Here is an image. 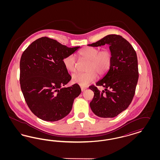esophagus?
I'll list each match as a JSON object with an SVG mask.
<instances>
[{
    "instance_id": "34e87169",
    "label": "esophagus",
    "mask_w": 160,
    "mask_h": 160,
    "mask_svg": "<svg viewBox=\"0 0 160 160\" xmlns=\"http://www.w3.org/2000/svg\"><path fill=\"white\" fill-rule=\"evenodd\" d=\"M80 88H81V90H82V92L84 91H85V90L86 89V87H83V86H81Z\"/></svg>"
}]
</instances>
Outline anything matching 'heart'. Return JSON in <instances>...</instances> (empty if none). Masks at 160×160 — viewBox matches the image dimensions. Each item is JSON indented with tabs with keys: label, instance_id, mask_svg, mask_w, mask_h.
Segmentation results:
<instances>
[{
	"label": "heart",
	"instance_id": "1",
	"mask_svg": "<svg viewBox=\"0 0 160 160\" xmlns=\"http://www.w3.org/2000/svg\"><path fill=\"white\" fill-rule=\"evenodd\" d=\"M80 56L87 61L86 72H77L72 76V80L82 86H86L93 83L99 76L106 74L111 67L112 53L108 49H100L97 47H86L79 53ZM65 68L69 72L76 70V58L74 54H69L63 59Z\"/></svg>",
	"mask_w": 160,
	"mask_h": 160
}]
</instances>
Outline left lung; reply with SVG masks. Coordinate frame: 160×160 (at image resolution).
I'll use <instances>...</instances> for the list:
<instances>
[{"instance_id": "obj_1", "label": "left lung", "mask_w": 160, "mask_h": 160, "mask_svg": "<svg viewBox=\"0 0 160 160\" xmlns=\"http://www.w3.org/2000/svg\"><path fill=\"white\" fill-rule=\"evenodd\" d=\"M108 44L112 62L106 75L96 85L105 88L101 92L94 85L89 88L94 92L90 107L101 118H114L126 110L135 94L138 79L137 54L132 46L118 35H108L96 42L88 44L98 47Z\"/></svg>"}]
</instances>
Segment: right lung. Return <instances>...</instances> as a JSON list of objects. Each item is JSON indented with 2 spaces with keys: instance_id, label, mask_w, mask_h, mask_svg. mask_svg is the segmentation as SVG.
<instances>
[{
  "instance_id": "1",
  "label": "right lung",
  "mask_w": 160,
  "mask_h": 160,
  "mask_svg": "<svg viewBox=\"0 0 160 160\" xmlns=\"http://www.w3.org/2000/svg\"><path fill=\"white\" fill-rule=\"evenodd\" d=\"M80 47L69 48L42 37L23 52L20 62V87L31 112L39 119L57 121L71 112L81 89L76 83L63 88L71 77L62 61Z\"/></svg>"
}]
</instances>
